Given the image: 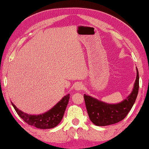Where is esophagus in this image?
Returning a JSON list of instances; mask_svg holds the SVG:
<instances>
[{
  "instance_id": "34e87169",
  "label": "esophagus",
  "mask_w": 149,
  "mask_h": 149,
  "mask_svg": "<svg viewBox=\"0 0 149 149\" xmlns=\"http://www.w3.org/2000/svg\"><path fill=\"white\" fill-rule=\"evenodd\" d=\"M83 88L84 85L82 83H80V82H78V83H77L76 85H75V89H76V91H81L82 89H83Z\"/></svg>"
}]
</instances>
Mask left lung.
Returning a JSON list of instances; mask_svg holds the SVG:
<instances>
[{
	"label": "left lung",
	"mask_w": 149,
	"mask_h": 149,
	"mask_svg": "<svg viewBox=\"0 0 149 149\" xmlns=\"http://www.w3.org/2000/svg\"><path fill=\"white\" fill-rule=\"evenodd\" d=\"M137 76L133 91L127 98L117 104H108L89 95H84L86 108L91 121L97 126H107L118 123L129 113L138 94L139 73Z\"/></svg>",
	"instance_id": "left-lung-1"
}]
</instances>
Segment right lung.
Returning a JSON list of instances; mask_svg holds the SVG:
<instances>
[{
    "label": "right lung",
    "mask_w": 149,
    "mask_h": 149,
    "mask_svg": "<svg viewBox=\"0 0 149 149\" xmlns=\"http://www.w3.org/2000/svg\"><path fill=\"white\" fill-rule=\"evenodd\" d=\"M69 94L64 96L61 100L52 108L48 111L40 115H30L24 113L19 110L12 103V106L17 113L26 123L29 125L40 129H52L56 127L63 119L65 109L67 108L69 100Z\"/></svg>",
    "instance_id": "obj_1"
}]
</instances>
